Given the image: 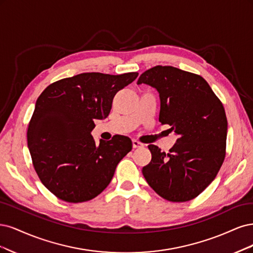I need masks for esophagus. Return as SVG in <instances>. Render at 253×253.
I'll use <instances>...</instances> for the list:
<instances>
[{
    "label": "esophagus",
    "instance_id": "34e87169",
    "mask_svg": "<svg viewBox=\"0 0 253 253\" xmlns=\"http://www.w3.org/2000/svg\"><path fill=\"white\" fill-rule=\"evenodd\" d=\"M132 146H133V148H138V147H142L143 144L138 142L137 140H132Z\"/></svg>",
    "mask_w": 253,
    "mask_h": 253
}]
</instances>
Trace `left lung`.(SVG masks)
<instances>
[{"label":"left lung","mask_w":253,"mask_h":253,"mask_svg":"<svg viewBox=\"0 0 253 253\" xmlns=\"http://www.w3.org/2000/svg\"><path fill=\"white\" fill-rule=\"evenodd\" d=\"M137 84L160 94L159 121L178 138L166 154L149 145L151 161L143 175L160 197L190 201L212 182L226 152L227 118L224 106L201 76L172 66H156L142 73Z\"/></svg>","instance_id":"1"}]
</instances>
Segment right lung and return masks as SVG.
I'll use <instances>...</instances> for the list:
<instances>
[{
    "label": "right lung",
    "instance_id": "1",
    "mask_svg": "<svg viewBox=\"0 0 253 253\" xmlns=\"http://www.w3.org/2000/svg\"><path fill=\"white\" fill-rule=\"evenodd\" d=\"M137 76L85 72L56 81L38 97L27 130L28 148L41 182L56 198L82 203L109 185L132 142L120 135L95 144L93 120L107 118L117 92Z\"/></svg>",
    "mask_w": 253,
    "mask_h": 253
}]
</instances>
